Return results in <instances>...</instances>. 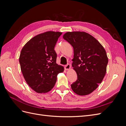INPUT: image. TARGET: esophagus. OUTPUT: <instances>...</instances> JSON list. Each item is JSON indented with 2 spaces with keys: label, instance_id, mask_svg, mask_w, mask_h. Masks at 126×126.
Masks as SVG:
<instances>
[{
  "label": "esophagus",
  "instance_id": "34e87169",
  "mask_svg": "<svg viewBox=\"0 0 126 126\" xmlns=\"http://www.w3.org/2000/svg\"><path fill=\"white\" fill-rule=\"evenodd\" d=\"M71 68V66L70 64H67V65H66L65 66H64V68H65V69L66 70H69Z\"/></svg>",
  "mask_w": 126,
  "mask_h": 126
}]
</instances>
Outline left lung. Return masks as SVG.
<instances>
[{"label": "left lung", "instance_id": "left-lung-1", "mask_svg": "<svg viewBox=\"0 0 126 126\" xmlns=\"http://www.w3.org/2000/svg\"><path fill=\"white\" fill-rule=\"evenodd\" d=\"M63 38L74 48L72 66L77 79L71 85L79 96H86L96 90L107 71L108 58L104 47L94 37L84 32H67Z\"/></svg>", "mask_w": 126, "mask_h": 126}]
</instances>
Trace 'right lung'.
Returning <instances> with one entry per match:
<instances>
[{
    "mask_svg": "<svg viewBox=\"0 0 126 126\" xmlns=\"http://www.w3.org/2000/svg\"><path fill=\"white\" fill-rule=\"evenodd\" d=\"M62 32L48 31L33 37L22 47L19 56L21 71L26 82L37 93L50 91L57 75L63 72L56 63L55 45Z\"/></svg>",
    "mask_w": 126,
    "mask_h": 126,
    "instance_id": "right-lung-1",
    "label": "right lung"
}]
</instances>
